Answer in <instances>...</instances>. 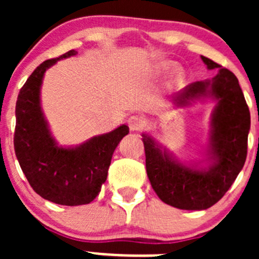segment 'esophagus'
Returning <instances> with one entry per match:
<instances>
[{"mask_svg":"<svg viewBox=\"0 0 259 259\" xmlns=\"http://www.w3.org/2000/svg\"><path fill=\"white\" fill-rule=\"evenodd\" d=\"M144 124H145V120L143 119L140 115H132V116L127 119V125H129L132 132H138V130L143 129Z\"/></svg>","mask_w":259,"mask_h":259,"instance_id":"esophagus-1","label":"esophagus"}]
</instances>
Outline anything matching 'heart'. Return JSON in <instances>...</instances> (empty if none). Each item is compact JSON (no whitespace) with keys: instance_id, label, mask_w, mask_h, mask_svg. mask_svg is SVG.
<instances>
[{"instance_id":"heart-1","label":"heart","mask_w":259,"mask_h":259,"mask_svg":"<svg viewBox=\"0 0 259 259\" xmlns=\"http://www.w3.org/2000/svg\"><path fill=\"white\" fill-rule=\"evenodd\" d=\"M170 66H171V64H166L165 65V67H170ZM176 79H177V81H178V82H182L183 79H184V74H183V72L180 71V70H177Z\"/></svg>"}]
</instances>
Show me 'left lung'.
Here are the masks:
<instances>
[{"instance_id": "obj_1", "label": "left lung", "mask_w": 259, "mask_h": 259, "mask_svg": "<svg viewBox=\"0 0 259 259\" xmlns=\"http://www.w3.org/2000/svg\"><path fill=\"white\" fill-rule=\"evenodd\" d=\"M208 70L218 69L210 80L197 81L173 96L177 108L195 101H217L210 119L205 166L185 165L151 135L143 134L146 174L156 195L166 204L185 210H203L222 199L238 177L247 158L250 114L236 75L208 57Z\"/></svg>"}]
</instances>
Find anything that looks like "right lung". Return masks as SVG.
Returning <instances> with one entry per match:
<instances>
[{"instance_id": "right-lung-1", "label": "right lung", "mask_w": 259, "mask_h": 259, "mask_svg": "<svg viewBox=\"0 0 259 259\" xmlns=\"http://www.w3.org/2000/svg\"><path fill=\"white\" fill-rule=\"evenodd\" d=\"M77 52L70 50L44 61L20 90L16 103L15 153L32 189L44 199L61 205L93 202L108 177L114 150L129 134L126 125L76 146H61L51 135L41 109V85L46 70Z\"/></svg>"}]
</instances>
